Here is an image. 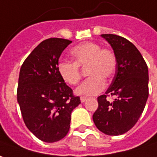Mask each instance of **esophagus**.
<instances>
[{"mask_svg":"<svg viewBox=\"0 0 157 157\" xmlns=\"http://www.w3.org/2000/svg\"><path fill=\"white\" fill-rule=\"evenodd\" d=\"M87 100V97H85V96H82L81 97V102H85V101Z\"/></svg>","mask_w":157,"mask_h":157,"instance_id":"esophagus-1","label":"esophagus"}]
</instances>
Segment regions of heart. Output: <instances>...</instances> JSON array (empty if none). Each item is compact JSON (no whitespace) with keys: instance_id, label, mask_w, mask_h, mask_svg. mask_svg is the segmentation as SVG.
Returning <instances> with one entry per match:
<instances>
[{"instance_id":"1","label":"heart","mask_w":157,"mask_h":157,"mask_svg":"<svg viewBox=\"0 0 157 157\" xmlns=\"http://www.w3.org/2000/svg\"><path fill=\"white\" fill-rule=\"evenodd\" d=\"M70 55L74 62L58 63L57 70L61 78L70 85H75L82 77L80 67L87 66V74L91 76L86 79L75 92L85 96L100 94L106 85L105 78L112 77L115 73L117 58L114 52L107 48H101L96 43L85 42L72 48Z\"/></svg>"}]
</instances>
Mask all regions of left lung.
<instances>
[{"mask_svg":"<svg viewBox=\"0 0 157 157\" xmlns=\"http://www.w3.org/2000/svg\"><path fill=\"white\" fill-rule=\"evenodd\" d=\"M109 43L117 58L113 80L105 94L97 98L99 106L93 120L101 132L109 136L122 135L140 118L149 96L148 66L136 46L115 34H101ZM107 96L116 99L110 102Z\"/></svg>","mask_w":157,"mask_h":157,"instance_id":"1","label":"left lung"}]
</instances>
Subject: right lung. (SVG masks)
<instances>
[{
	"instance_id": "right-lung-1",
	"label": "right lung",
	"mask_w": 157,
	"mask_h": 157,
	"mask_svg": "<svg viewBox=\"0 0 157 157\" xmlns=\"http://www.w3.org/2000/svg\"><path fill=\"white\" fill-rule=\"evenodd\" d=\"M70 43L58 38L44 40L20 68L17 100L22 118L30 132L46 143L67 135L71 112L81 103L57 70L58 59Z\"/></svg>"
}]
</instances>
